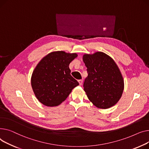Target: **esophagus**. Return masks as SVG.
I'll list each match as a JSON object with an SVG mask.
<instances>
[{
  "label": "esophagus",
  "instance_id": "1",
  "mask_svg": "<svg viewBox=\"0 0 149 149\" xmlns=\"http://www.w3.org/2000/svg\"><path fill=\"white\" fill-rule=\"evenodd\" d=\"M78 82H79V84L80 85H82V82H83V81H82V80H79Z\"/></svg>",
  "mask_w": 149,
  "mask_h": 149
}]
</instances>
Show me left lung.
I'll return each instance as SVG.
<instances>
[{"label": "left lung", "mask_w": 149, "mask_h": 149, "mask_svg": "<svg viewBox=\"0 0 149 149\" xmlns=\"http://www.w3.org/2000/svg\"><path fill=\"white\" fill-rule=\"evenodd\" d=\"M83 61L88 73L84 90L90 101L100 109L115 105L123 94L125 84L114 60L103 52H96L84 54Z\"/></svg>", "instance_id": "left-lung-1"}]
</instances>
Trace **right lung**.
Here are the masks:
<instances>
[{"instance_id": "obj_1", "label": "right lung", "mask_w": 149, "mask_h": 149, "mask_svg": "<svg viewBox=\"0 0 149 149\" xmlns=\"http://www.w3.org/2000/svg\"><path fill=\"white\" fill-rule=\"evenodd\" d=\"M77 56L76 53L54 51L43 57L34 68L31 86L36 97L44 105H59L79 85L69 68L70 63Z\"/></svg>"}]
</instances>
